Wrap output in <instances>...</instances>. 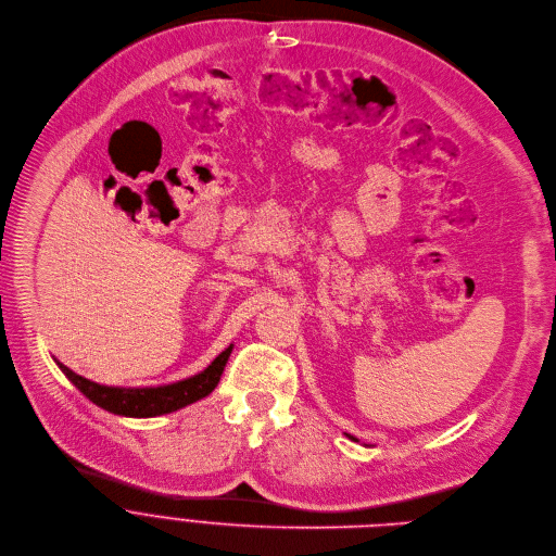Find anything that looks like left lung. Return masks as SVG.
Instances as JSON below:
<instances>
[{
  "instance_id": "1",
  "label": "left lung",
  "mask_w": 556,
  "mask_h": 556,
  "mask_svg": "<svg viewBox=\"0 0 556 556\" xmlns=\"http://www.w3.org/2000/svg\"><path fill=\"white\" fill-rule=\"evenodd\" d=\"M343 434H345L350 441H357V443H359V439H357V437H352V434H348V432H343ZM364 445H366V443H364Z\"/></svg>"
}]
</instances>
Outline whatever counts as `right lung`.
I'll use <instances>...</instances> for the list:
<instances>
[{
  "mask_svg": "<svg viewBox=\"0 0 556 556\" xmlns=\"http://www.w3.org/2000/svg\"><path fill=\"white\" fill-rule=\"evenodd\" d=\"M230 352H232V343L222 352V355L206 370H201V372H197L188 379L175 381V383L146 386V388H122V386L94 383V381L73 372L71 368H66L58 359H55V364L68 377V381L81 394H86V399H90L94 406L104 408L113 415H119V417L148 419V417H160V415L175 413L179 408L190 406V403H194L199 399L208 396L222 379V372L228 364Z\"/></svg>",
  "mask_w": 556,
  "mask_h": 556,
  "instance_id": "add662e5",
  "label": "right lung"
}]
</instances>
